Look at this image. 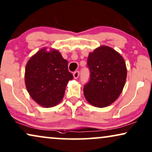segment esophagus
Instances as JSON below:
<instances>
[{"mask_svg": "<svg viewBox=\"0 0 152 152\" xmlns=\"http://www.w3.org/2000/svg\"><path fill=\"white\" fill-rule=\"evenodd\" d=\"M73 76H74V78H75V79L78 78V76H79V72H78V71H76V72H75L74 74H73Z\"/></svg>", "mask_w": 152, "mask_h": 152, "instance_id": "34e87169", "label": "esophagus"}]
</instances>
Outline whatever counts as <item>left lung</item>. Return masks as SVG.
<instances>
[{
  "mask_svg": "<svg viewBox=\"0 0 152 152\" xmlns=\"http://www.w3.org/2000/svg\"><path fill=\"white\" fill-rule=\"evenodd\" d=\"M90 81L83 88L84 96L97 108L108 106L116 101L126 83L127 69L122 56L107 46H101L89 53Z\"/></svg>",
  "mask_w": 152,
  "mask_h": 152,
  "instance_id": "left-lung-1",
  "label": "left lung"
}]
</instances>
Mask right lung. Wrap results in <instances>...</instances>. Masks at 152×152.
Returning <instances> with one entry per match:
<instances>
[{"label": "right lung", "instance_id": "1", "mask_svg": "<svg viewBox=\"0 0 152 152\" xmlns=\"http://www.w3.org/2000/svg\"><path fill=\"white\" fill-rule=\"evenodd\" d=\"M72 79L67 60L56 49L42 48L26 64V89L32 99L44 108L53 107L61 102L66 85Z\"/></svg>", "mask_w": 152, "mask_h": 152}]
</instances>
